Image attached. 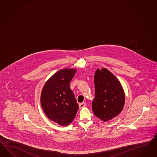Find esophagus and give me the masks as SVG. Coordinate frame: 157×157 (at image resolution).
I'll list each match as a JSON object with an SVG mask.
<instances>
[{
  "label": "esophagus",
  "mask_w": 157,
  "mask_h": 157,
  "mask_svg": "<svg viewBox=\"0 0 157 157\" xmlns=\"http://www.w3.org/2000/svg\"><path fill=\"white\" fill-rule=\"evenodd\" d=\"M86 105V103H84V102L82 103H80L79 104V107L80 109H82V108H84Z\"/></svg>",
  "instance_id": "esophagus-1"
}]
</instances>
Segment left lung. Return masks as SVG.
Segmentation results:
<instances>
[{
  "mask_svg": "<svg viewBox=\"0 0 157 157\" xmlns=\"http://www.w3.org/2000/svg\"><path fill=\"white\" fill-rule=\"evenodd\" d=\"M95 98L92 111L96 117L107 121L122 111L125 94L122 86L115 75L107 69H98L94 75Z\"/></svg>",
  "mask_w": 157,
  "mask_h": 157,
  "instance_id": "obj_1",
  "label": "left lung"
}]
</instances>
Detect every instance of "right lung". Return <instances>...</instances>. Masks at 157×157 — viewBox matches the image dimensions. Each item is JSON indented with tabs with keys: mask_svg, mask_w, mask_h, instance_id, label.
<instances>
[{
	"mask_svg": "<svg viewBox=\"0 0 157 157\" xmlns=\"http://www.w3.org/2000/svg\"><path fill=\"white\" fill-rule=\"evenodd\" d=\"M76 69L59 70L48 80L41 94V105L46 116L61 126L73 121L79 108L70 87Z\"/></svg>",
	"mask_w": 157,
	"mask_h": 157,
	"instance_id": "add662e5",
	"label": "right lung"
}]
</instances>
